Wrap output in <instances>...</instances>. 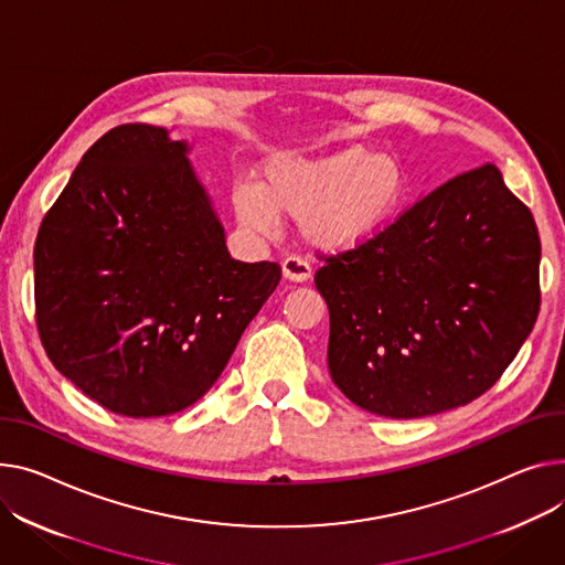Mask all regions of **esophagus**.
<instances>
[{
	"instance_id": "esophagus-1",
	"label": "esophagus",
	"mask_w": 565,
	"mask_h": 565,
	"mask_svg": "<svg viewBox=\"0 0 565 565\" xmlns=\"http://www.w3.org/2000/svg\"><path fill=\"white\" fill-rule=\"evenodd\" d=\"M281 270H284V277L290 279V281H307V279H311L309 260H305L302 256H297V254H290V256L284 258Z\"/></svg>"
}]
</instances>
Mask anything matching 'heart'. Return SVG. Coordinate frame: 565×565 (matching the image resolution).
Returning a JSON list of instances; mask_svg holds the SVG:
<instances>
[{"instance_id":"heart-1","label":"heart","mask_w":565,"mask_h":565,"mask_svg":"<svg viewBox=\"0 0 565 565\" xmlns=\"http://www.w3.org/2000/svg\"><path fill=\"white\" fill-rule=\"evenodd\" d=\"M404 195L406 174L397 159L352 145L320 159H277L258 188L236 183L232 204L252 232H270L281 215L299 220L311 245L350 249L382 234Z\"/></svg>"}]
</instances>
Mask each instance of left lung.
Returning <instances> with one entry per match:
<instances>
[{"label":"left lung","mask_w":565,"mask_h":565,"mask_svg":"<svg viewBox=\"0 0 565 565\" xmlns=\"http://www.w3.org/2000/svg\"><path fill=\"white\" fill-rule=\"evenodd\" d=\"M329 374L356 406L411 420L491 388L541 309L532 211L486 163L359 247L322 254Z\"/></svg>","instance_id":"1"}]
</instances>
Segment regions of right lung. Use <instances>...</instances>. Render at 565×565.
<instances>
[{"mask_svg":"<svg viewBox=\"0 0 565 565\" xmlns=\"http://www.w3.org/2000/svg\"><path fill=\"white\" fill-rule=\"evenodd\" d=\"M35 324L54 367L129 418L195 404L281 279L230 256L185 161L152 125H120L84 154L33 247Z\"/></svg>","mask_w":565,"mask_h":565,"instance_id":"right-lung-1","label":"right lung"}]
</instances>
